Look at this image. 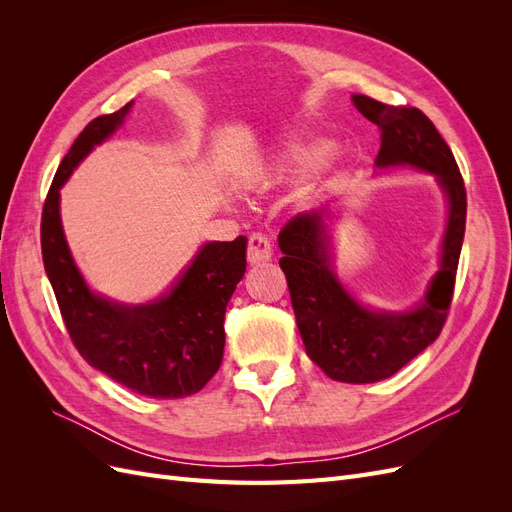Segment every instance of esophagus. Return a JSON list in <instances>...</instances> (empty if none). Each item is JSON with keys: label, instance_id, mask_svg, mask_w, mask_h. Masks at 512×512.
Masks as SVG:
<instances>
[{"label": "esophagus", "instance_id": "esophagus-1", "mask_svg": "<svg viewBox=\"0 0 512 512\" xmlns=\"http://www.w3.org/2000/svg\"><path fill=\"white\" fill-rule=\"evenodd\" d=\"M273 256V245L265 235H252L247 241V260L250 265H265Z\"/></svg>", "mask_w": 512, "mask_h": 512}]
</instances>
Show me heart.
<instances>
[{
	"mask_svg": "<svg viewBox=\"0 0 512 512\" xmlns=\"http://www.w3.org/2000/svg\"><path fill=\"white\" fill-rule=\"evenodd\" d=\"M327 156V145L320 141H288L273 151L267 166L269 179L305 175L314 170Z\"/></svg>",
	"mask_w": 512,
	"mask_h": 512,
	"instance_id": "1",
	"label": "heart"
}]
</instances>
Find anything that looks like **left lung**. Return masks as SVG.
Wrapping results in <instances>:
<instances>
[{
  "mask_svg": "<svg viewBox=\"0 0 512 512\" xmlns=\"http://www.w3.org/2000/svg\"><path fill=\"white\" fill-rule=\"evenodd\" d=\"M352 102L380 128L378 168L412 166L436 177L448 200L440 269L425 299L406 312H384L356 301L331 269L329 207L299 213L282 228L280 267L305 352L337 382L369 384L393 374L438 339L451 307L466 232V185L436 126L414 106H389L356 94Z\"/></svg>",
  "mask_w": 512,
  "mask_h": 512,
  "instance_id": "obj_1",
  "label": "left lung"
}]
</instances>
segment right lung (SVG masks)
<instances>
[{"label": "right lung", "instance_id": "1", "mask_svg": "<svg viewBox=\"0 0 512 512\" xmlns=\"http://www.w3.org/2000/svg\"><path fill=\"white\" fill-rule=\"evenodd\" d=\"M132 104L89 121L61 160L42 209V260L83 359L138 395L179 399L198 393L222 365L224 314L245 273L247 239L205 243L168 292L141 305L87 286L61 226L59 190L91 149L115 134Z\"/></svg>", "mask_w": 512, "mask_h": 512}]
</instances>
